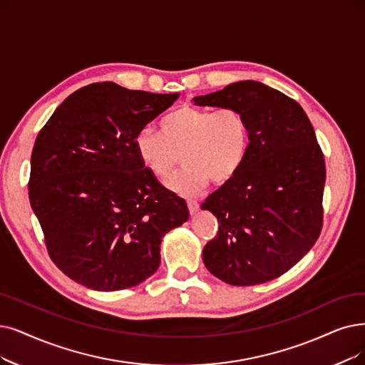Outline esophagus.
Segmentation results:
<instances>
[{"label":"esophagus","mask_w":365,"mask_h":365,"mask_svg":"<svg viewBox=\"0 0 365 365\" xmlns=\"http://www.w3.org/2000/svg\"><path fill=\"white\" fill-rule=\"evenodd\" d=\"M187 207H188V211H190V214L195 215L199 211V202L193 200V199H188L187 200Z\"/></svg>","instance_id":"1"}]
</instances>
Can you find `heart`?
I'll return each mask as SVG.
<instances>
[{"label": "heart", "instance_id": "obj_1", "mask_svg": "<svg viewBox=\"0 0 365 365\" xmlns=\"http://www.w3.org/2000/svg\"><path fill=\"white\" fill-rule=\"evenodd\" d=\"M162 133L142 128L135 138L140 163L154 178L166 180L173 168L181 172L166 182L172 192L195 196L212 184L229 182L241 170L250 148V125L233 108L218 110L180 108L160 123Z\"/></svg>", "mask_w": 365, "mask_h": 365}]
</instances>
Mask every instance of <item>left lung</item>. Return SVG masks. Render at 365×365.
Returning a JSON list of instances; mask_svg holds the SVG:
<instances>
[{"mask_svg": "<svg viewBox=\"0 0 365 365\" xmlns=\"http://www.w3.org/2000/svg\"><path fill=\"white\" fill-rule=\"evenodd\" d=\"M193 101L238 109L250 125L241 170L202 203L218 220L203 264L233 286L274 280L310 252L322 229L327 170L313 125L295 100L256 81Z\"/></svg>", "mask_w": 365, "mask_h": 365, "instance_id": "1", "label": "left lung"}]
</instances>
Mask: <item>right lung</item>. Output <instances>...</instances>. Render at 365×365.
I'll use <instances>...</instances> for the list:
<instances>
[{
  "instance_id": "add662e5",
  "label": "right lung",
  "mask_w": 365,
  "mask_h": 365,
  "mask_svg": "<svg viewBox=\"0 0 365 365\" xmlns=\"http://www.w3.org/2000/svg\"><path fill=\"white\" fill-rule=\"evenodd\" d=\"M180 97L91 83L68 96L40 130L30 202L51 259L94 290L133 287L160 265L165 233L188 218L184 199L145 169L138 132Z\"/></svg>"
}]
</instances>
